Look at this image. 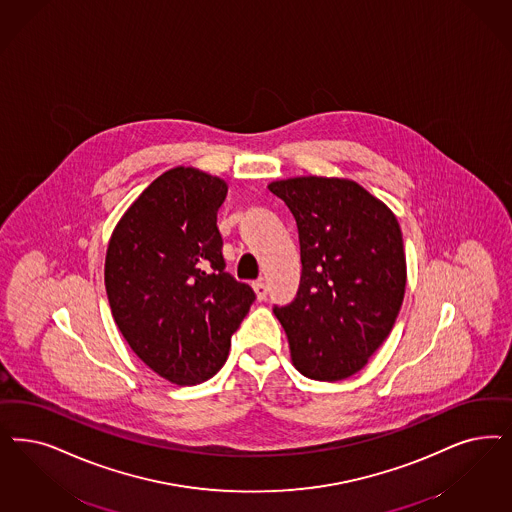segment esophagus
Returning <instances> with one entry per match:
<instances>
[{"mask_svg": "<svg viewBox=\"0 0 512 512\" xmlns=\"http://www.w3.org/2000/svg\"><path fill=\"white\" fill-rule=\"evenodd\" d=\"M253 291H255L257 299L265 300L266 293H268V287H266L265 280H257V282H253Z\"/></svg>", "mask_w": 512, "mask_h": 512, "instance_id": "34e87169", "label": "esophagus"}]
</instances>
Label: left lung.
<instances>
[{
  "mask_svg": "<svg viewBox=\"0 0 512 512\" xmlns=\"http://www.w3.org/2000/svg\"><path fill=\"white\" fill-rule=\"evenodd\" d=\"M268 189L299 229V291L291 304L274 306L291 361L306 378L344 380L369 363L401 310V227L384 202L350 179L291 177Z\"/></svg>",
  "mask_w": 512,
  "mask_h": 512,
  "instance_id": "1",
  "label": "left lung"
}]
</instances>
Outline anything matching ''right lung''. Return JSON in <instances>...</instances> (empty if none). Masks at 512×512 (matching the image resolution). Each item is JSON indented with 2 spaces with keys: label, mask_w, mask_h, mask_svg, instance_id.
I'll return each instance as SVG.
<instances>
[{
  "label": "right lung",
  "mask_w": 512,
  "mask_h": 512,
  "mask_svg": "<svg viewBox=\"0 0 512 512\" xmlns=\"http://www.w3.org/2000/svg\"><path fill=\"white\" fill-rule=\"evenodd\" d=\"M227 183L177 166L157 177L111 234L106 291L124 340L177 386L219 371L255 293L225 272L217 210Z\"/></svg>",
  "instance_id": "add662e5"
}]
</instances>
